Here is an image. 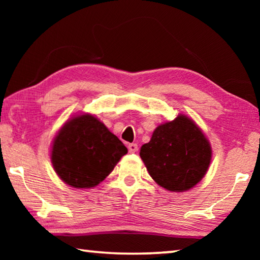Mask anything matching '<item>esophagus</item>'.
<instances>
[{"instance_id":"obj_1","label":"esophagus","mask_w":260,"mask_h":260,"mask_svg":"<svg viewBox=\"0 0 260 260\" xmlns=\"http://www.w3.org/2000/svg\"><path fill=\"white\" fill-rule=\"evenodd\" d=\"M138 148L139 147H138V144H136V143H129L128 144V151L132 152V153L138 151Z\"/></svg>"}]
</instances>
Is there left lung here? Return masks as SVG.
Listing matches in <instances>:
<instances>
[{"label":"left lung","instance_id":"8db88e82","mask_svg":"<svg viewBox=\"0 0 260 260\" xmlns=\"http://www.w3.org/2000/svg\"><path fill=\"white\" fill-rule=\"evenodd\" d=\"M140 156L150 177L170 191H186L199 183L211 162L208 139L187 116L179 114L153 131Z\"/></svg>","mask_w":260,"mask_h":260}]
</instances>
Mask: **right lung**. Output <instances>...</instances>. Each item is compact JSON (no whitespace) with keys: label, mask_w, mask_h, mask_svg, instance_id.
Instances as JSON below:
<instances>
[{"label":"right lung","mask_w":260,"mask_h":260,"mask_svg":"<svg viewBox=\"0 0 260 260\" xmlns=\"http://www.w3.org/2000/svg\"><path fill=\"white\" fill-rule=\"evenodd\" d=\"M127 153L124 143L91 114L65 122L52 142L51 162L65 183L91 188L112 172Z\"/></svg>","instance_id":"obj_1"}]
</instances>
